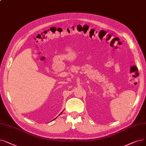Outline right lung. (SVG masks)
<instances>
[{
    "label": "right lung",
    "mask_w": 146,
    "mask_h": 146,
    "mask_svg": "<svg viewBox=\"0 0 146 146\" xmlns=\"http://www.w3.org/2000/svg\"><path fill=\"white\" fill-rule=\"evenodd\" d=\"M62 113V112H61V113H60V115H61V113ZM56 117H55V119H54V120H55V119H56Z\"/></svg>",
    "instance_id": "obj_1"
}]
</instances>
